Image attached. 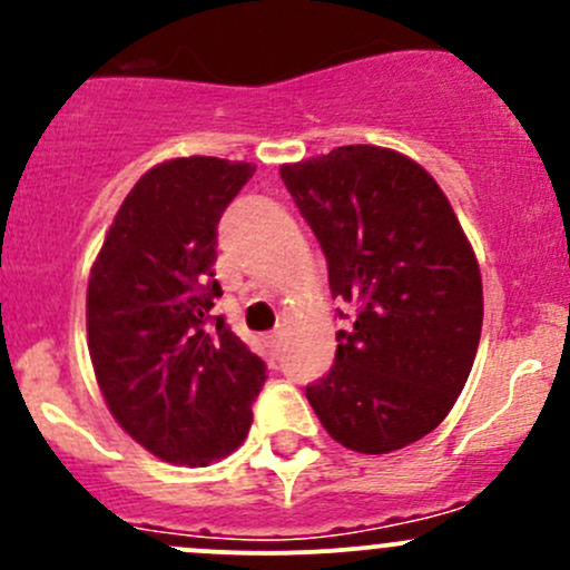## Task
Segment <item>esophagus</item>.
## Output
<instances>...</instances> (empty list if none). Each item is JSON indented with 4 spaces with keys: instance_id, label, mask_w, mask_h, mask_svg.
<instances>
[{
    "instance_id": "1",
    "label": "esophagus",
    "mask_w": 570,
    "mask_h": 570,
    "mask_svg": "<svg viewBox=\"0 0 570 570\" xmlns=\"http://www.w3.org/2000/svg\"><path fill=\"white\" fill-rule=\"evenodd\" d=\"M281 342H284V336H281V333H269L267 338H264V347H267V355L269 358H278V353H281Z\"/></svg>"
}]
</instances>
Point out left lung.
I'll list each match as a JSON object with an SVG mask.
<instances>
[{"instance_id": "1", "label": "left lung", "mask_w": 570, "mask_h": 570, "mask_svg": "<svg viewBox=\"0 0 570 570\" xmlns=\"http://www.w3.org/2000/svg\"><path fill=\"white\" fill-rule=\"evenodd\" d=\"M281 178L317 234L333 297L358 308L308 402L347 450H402L444 422L474 364L482 278L469 237L435 178L392 148H333L281 165Z\"/></svg>"}]
</instances>
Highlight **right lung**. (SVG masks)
Wrapping results in <instances>:
<instances>
[{"label":"right lung","mask_w":570,"mask_h":570,"mask_svg":"<svg viewBox=\"0 0 570 570\" xmlns=\"http://www.w3.org/2000/svg\"><path fill=\"white\" fill-rule=\"evenodd\" d=\"M256 165L178 157L120 204L88 281V350L115 422L151 455L209 465L248 435L264 361L209 317L217 220Z\"/></svg>","instance_id":"add662e5"}]
</instances>
